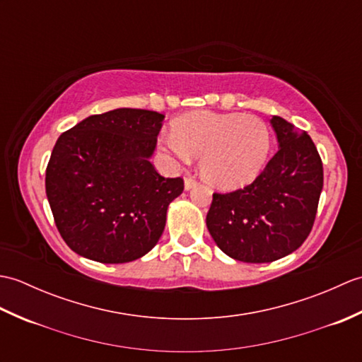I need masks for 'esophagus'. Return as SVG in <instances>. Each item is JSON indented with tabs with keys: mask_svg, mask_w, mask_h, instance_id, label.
Instances as JSON below:
<instances>
[{
	"mask_svg": "<svg viewBox=\"0 0 362 362\" xmlns=\"http://www.w3.org/2000/svg\"><path fill=\"white\" fill-rule=\"evenodd\" d=\"M196 185H197V180L194 179L193 175L185 177V189H191V188H194Z\"/></svg>",
	"mask_w": 362,
	"mask_h": 362,
	"instance_id": "1",
	"label": "esophagus"
}]
</instances>
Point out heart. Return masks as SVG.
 Segmentation results:
<instances>
[{
	"label": "heart",
	"instance_id": "1",
	"mask_svg": "<svg viewBox=\"0 0 362 362\" xmlns=\"http://www.w3.org/2000/svg\"><path fill=\"white\" fill-rule=\"evenodd\" d=\"M161 146L187 163L201 158V174L213 187L235 189L255 180L271 152V134L252 115L194 112L173 122Z\"/></svg>",
	"mask_w": 362,
	"mask_h": 362
}]
</instances>
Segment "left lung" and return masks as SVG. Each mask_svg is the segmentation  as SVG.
Segmentation results:
<instances>
[{"label":"left lung","instance_id":"left-lung-1","mask_svg":"<svg viewBox=\"0 0 362 362\" xmlns=\"http://www.w3.org/2000/svg\"><path fill=\"white\" fill-rule=\"evenodd\" d=\"M279 151L250 185L214 193L206 227L218 247L244 263H271L297 250L308 238L324 166L311 136L272 117Z\"/></svg>","mask_w":362,"mask_h":362}]
</instances>
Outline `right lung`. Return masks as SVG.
I'll use <instances>...</instances> for the list:
<instances>
[{"label":"right lung","mask_w":362,"mask_h":362,"mask_svg":"<svg viewBox=\"0 0 362 362\" xmlns=\"http://www.w3.org/2000/svg\"><path fill=\"white\" fill-rule=\"evenodd\" d=\"M165 115L117 109L59 136L46 166V196L68 247L99 263H129L160 240L183 179L151 163Z\"/></svg>","instance_id":"obj_1"}]
</instances>
